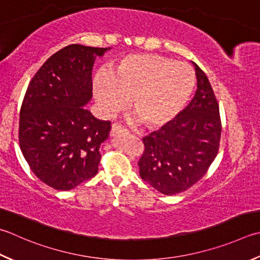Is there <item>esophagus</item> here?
Listing matches in <instances>:
<instances>
[{
    "label": "esophagus",
    "instance_id": "1",
    "mask_svg": "<svg viewBox=\"0 0 260 260\" xmlns=\"http://www.w3.org/2000/svg\"><path fill=\"white\" fill-rule=\"evenodd\" d=\"M127 134H128V131L125 129L121 125L113 124V126H111V136H120Z\"/></svg>",
    "mask_w": 260,
    "mask_h": 260
}]
</instances>
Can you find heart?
Masks as SVG:
<instances>
[{"label": "heart", "mask_w": 260, "mask_h": 260, "mask_svg": "<svg viewBox=\"0 0 260 260\" xmlns=\"http://www.w3.org/2000/svg\"><path fill=\"white\" fill-rule=\"evenodd\" d=\"M194 86L189 65L160 55L135 54L125 57L110 75H99L93 90L105 113L123 109L132 99V109L142 123L161 127L181 113Z\"/></svg>", "instance_id": "obj_1"}]
</instances>
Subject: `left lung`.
<instances>
[{"label": "left lung", "mask_w": 260, "mask_h": 260, "mask_svg": "<svg viewBox=\"0 0 260 260\" xmlns=\"http://www.w3.org/2000/svg\"><path fill=\"white\" fill-rule=\"evenodd\" d=\"M195 96L176 120L143 139L140 176L157 191L176 195L194 186L220 147L221 117L206 74L195 64Z\"/></svg>", "instance_id": "left-lung-1"}]
</instances>
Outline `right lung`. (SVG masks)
I'll return each mask as SVG.
<instances>
[{
  "label": "right lung",
  "instance_id": "right-lung-1",
  "mask_svg": "<svg viewBox=\"0 0 260 260\" xmlns=\"http://www.w3.org/2000/svg\"><path fill=\"white\" fill-rule=\"evenodd\" d=\"M109 48L69 45L30 81L20 109L19 142L30 169L57 190L73 189L98 172L109 120L84 109L92 98L95 56Z\"/></svg>",
  "mask_w": 260,
  "mask_h": 260
}]
</instances>
